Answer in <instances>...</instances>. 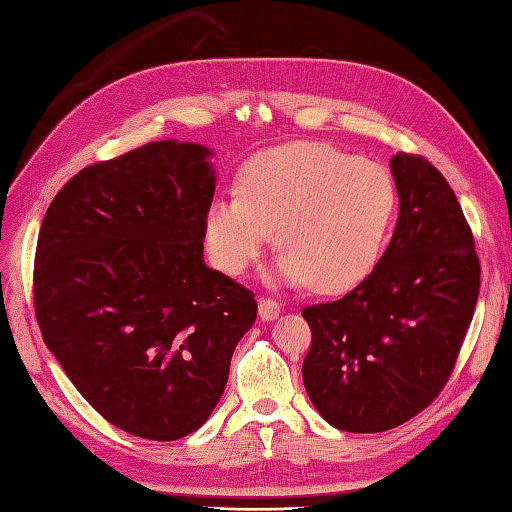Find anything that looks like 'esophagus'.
I'll list each match as a JSON object with an SVG mask.
<instances>
[{
	"instance_id": "obj_1",
	"label": "esophagus",
	"mask_w": 512,
	"mask_h": 512,
	"mask_svg": "<svg viewBox=\"0 0 512 512\" xmlns=\"http://www.w3.org/2000/svg\"><path fill=\"white\" fill-rule=\"evenodd\" d=\"M280 302H276L274 298H267V296H260L258 298V314H260V318L263 320H274V318H278V314H280Z\"/></svg>"
}]
</instances>
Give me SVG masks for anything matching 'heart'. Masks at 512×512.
Here are the masks:
<instances>
[{
    "instance_id": "obj_1",
    "label": "heart",
    "mask_w": 512,
    "mask_h": 512,
    "mask_svg": "<svg viewBox=\"0 0 512 512\" xmlns=\"http://www.w3.org/2000/svg\"><path fill=\"white\" fill-rule=\"evenodd\" d=\"M393 212L395 185L380 163L327 143H291L254 156L238 194L207 205L205 247L218 269L241 276L276 229L280 280L338 294L371 274Z\"/></svg>"
}]
</instances>
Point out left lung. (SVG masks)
Wrapping results in <instances>:
<instances>
[{"label":"left lung","mask_w":512,"mask_h":512,"mask_svg":"<svg viewBox=\"0 0 512 512\" xmlns=\"http://www.w3.org/2000/svg\"><path fill=\"white\" fill-rule=\"evenodd\" d=\"M391 172L400 214L387 252L349 294L302 309V382L318 413L349 433L395 429L440 395L479 294L473 232L442 172L406 152Z\"/></svg>","instance_id":"1"}]
</instances>
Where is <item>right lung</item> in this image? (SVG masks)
<instances>
[{
	"instance_id": "add662e5",
	"label": "right lung",
	"mask_w": 512,
	"mask_h": 512,
	"mask_svg": "<svg viewBox=\"0 0 512 512\" xmlns=\"http://www.w3.org/2000/svg\"><path fill=\"white\" fill-rule=\"evenodd\" d=\"M210 154L154 141L88 165L39 229L33 294L46 347L92 409L145 440L201 429L256 320L252 291L203 263Z\"/></svg>"
}]
</instances>
